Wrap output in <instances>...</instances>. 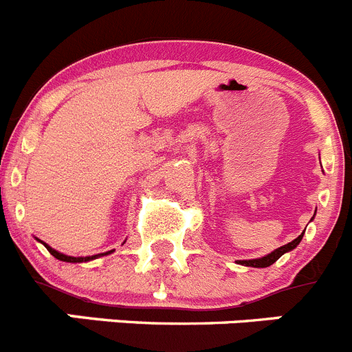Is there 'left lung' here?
Here are the masks:
<instances>
[{
    "mask_svg": "<svg viewBox=\"0 0 352 352\" xmlns=\"http://www.w3.org/2000/svg\"><path fill=\"white\" fill-rule=\"evenodd\" d=\"M302 235H304V233H300V235L297 236L296 240H292V242L287 243V245L278 247L276 250H273L271 254H267V256L259 257V259H252V261H240V264H243V266H252V267H267V266H271V264L276 263V261H278L280 257L283 256V254L289 252V250H292V249H296V247L299 245L300 240H302Z\"/></svg>",
    "mask_w": 352,
    "mask_h": 352,
    "instance_id": "obj_1",
    "label": "left lung"
}]
</instances>
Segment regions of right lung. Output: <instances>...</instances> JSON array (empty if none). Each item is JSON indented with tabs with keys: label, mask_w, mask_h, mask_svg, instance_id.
<instances>
[{
	"label": "right lung",
	"mask_w": 352,
	"mask_h": 352,
	"mask_svg": "<svg viewBox=\"0 0 352 352\" xmlns=\"http://www.w3.org/2000/svg\"><path fill=\"white\" fill-rule=\"evenodd\" d=\"M45 247H46V249H48V252L52 254L53 257H56V259H60V261H65V263H82V261L95 259V257L105 256V254H110V252H112V250H110V252H105V254H98V256H91V257H72V256H65V254H60V252H56L55 249H52V247H48V245H46V243H45Z\"/></svg>",
	"instance_id": "obj_1"
}]
</instances>
